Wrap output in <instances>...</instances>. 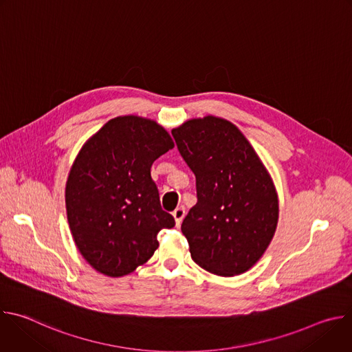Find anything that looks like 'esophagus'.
<instances>
[{
	"mask_svg": "<svg viewBox=\"0 0 352 352\" xmlns=\"http://www.w3.org/2000/svg\"><path fill=\"white\" fill-rule=\"evenodd\" d=\"M173 216H174L175 224L179 226V224L182 223V219L185 217V210H184V208H177V209L173 212Z\"/></svg>",
	"mask_w": 352,
	"mask_h": 352,
	"instance_id": "esophagus-1",
	"label": "esophagus"
}]
</instances>
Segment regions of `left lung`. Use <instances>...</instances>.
<instances>
[{"instance_id":"left-lung-1","label":"left lung","mask_w":352,"mask_h":352,"mask_svg":"<svg viewBox=\"0 0 352 352\" xmlns=\"http://www.w3.org/2000/svg\"><path fill=\"white\" fill-rule=\"evenodd\" d=\"M196 177L197 204L182 221L195 263L221 277L248 272L263 256L278 223L274 182L243 133L206 116L171 131Z\"/></svg>"}]
</instances>
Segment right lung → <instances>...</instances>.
I'll list each match as a JSON object with an SVG mask.
<instances>
[{"mask_svg":"<svg viewBox=\"0 0 352 352\" xmlns=\"http://www.w3.org/2000/svg\"><path fill=\"white\" fill-rule=\"evenodd\" d=\"M173 147L156 121L122 116L79 150L65 186L67 217L79 254L98 273H132L153 256L159 231L174 227L150 175L153 162Z\"/></svg>","mask_w":352,"mask_h":352,"instance_id":"add662e5","label":"right lung"}]
</instances>
